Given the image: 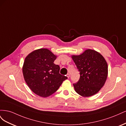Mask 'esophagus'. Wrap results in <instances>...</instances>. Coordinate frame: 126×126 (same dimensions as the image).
I'll return each mask as SVG.
<instances>
[{"mask_svg": "<svg viewBox=\"0 0 126 126\" xmlns=\"http://www.w3.org/2000/svg\"><path fill=\"white\" fill-rule=\"evenodd\" d=\"M67 77H68V78H69L70 77V74H67Z\"/></svg>", "mask_w": 126, "mask_h": 126, "instance_id": "obj_1", "label": "esophagus"}]
</instances>
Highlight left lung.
<instances>
[{"label": "left lung", "mask_w": 126, "mask_h": 126, "mask_svg": "<svg viewBox=\"0 0 126 126\" xmlns=\"http://www.w3.org/2000/svg\"><path fill=\"white\" fill-rule=\"evenodd\" d=\"M71 57L80 74L78 81L73 84L76 92L85 97L97 94L104 86L108 76V65L104 57L91 49Z\"/></svg>", "instance_id": "obj_1"}]
</instances>
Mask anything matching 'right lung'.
I'll list each match as a JSON object with an SVG mask.
<instances>
[{"instance_id":"1","label":"right lung","mask_w":126,"mask_h":126,"mask_svg":"<svg viewBox=\"0 0 126 126\" xmlns=\"http://www.w3.org/2000/svg\"><path fill=\"white\" fill-rule=\"evenodd\" d=\"M57 56L46 48L37 49L26 57L22 72L27 84L35 94L47 97L58 89L67 79L59 74L60 67L54 62Z\"/></svg>"}]
</instances>
